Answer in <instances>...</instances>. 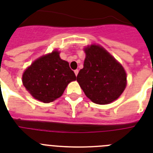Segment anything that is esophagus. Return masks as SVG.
Instances as JSON below:
<instances>
[{"instance_id": "obj_1", "label": "esophagus", "mask_w": 153, "mask_h": 153, "mask_svg": "<svg viewBox=\"0 0 153 153\" xmlns=\"http://www.w3.org/2000/svg\"><path fill=\"white\" fill-rule=\"evenodd\" d=\"M74 74H75V75H78V74H79V70L77 69V70H74Z\"/></svg>"}]
</instances>
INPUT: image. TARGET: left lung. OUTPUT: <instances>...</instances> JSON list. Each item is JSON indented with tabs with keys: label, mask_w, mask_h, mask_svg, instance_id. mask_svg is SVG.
Returning <instances> with one entry per match:
<instances>
[{
	"label": "left lung",
	"mask_w": 153,
	"mask_h": 153,
	"mask_svg": "<svg viewBox=\"0 0 153 153\" xmlns=\"http://www.w3.org/2000/svg\"><path fill=\"white\" fill-rule=\"evenodd\" d=\"M84 51L85 58L83 68L77 75V82L93 102L110 104L120 97L126 88V71L100 45H91Z\"/></svg>",
	"instance_id": "8db88e82"
}]
</instances>
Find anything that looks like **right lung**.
<instances>
[{"instance_id":"right-lung-1","label":"right lung","mask_w":153,"mask_h":153,"mask_svg":"<svg viewBox=\"0 0 153 153\" xmlns=\"http://www.w3.org/2000/svg\"><path fill=\"white\" fill-rule=\"evenodd\" d=\"M55 50L33 62L23 74V84L31 96L49 103L60 97L71 82L76 80L68 62Z\"/></svg>"}]
</instances>
